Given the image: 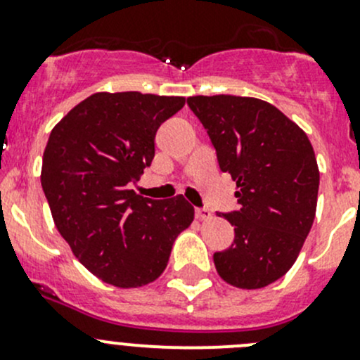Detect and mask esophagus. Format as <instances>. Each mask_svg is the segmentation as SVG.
I'll return each mask as SVG.
<instances>
[{"label": "esophagus", "instance_id": "obj_1", "mask_svg": "<svg viewBox=\"0 0 360 360\" xmlns=\"http://www.w3.org/2000/svg\"><path fill=\"white\" fill-rule=\"evenodd\" d=\"M210 216H212V212H210L209 209H197V217L200 221H207L210 219Z\"/></svg>", "mask_w": 360, "mask_h": 360}]
</instances>
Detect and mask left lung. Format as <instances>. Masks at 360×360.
<instances>
[{
    "instance_id": "8db88e82",
    "label": "left lung",
    "mask_w": 360,
    "mask_h": 360,
    "mask_svg": "<svg viewBox=\"0 0 360 360\" xmlns=\"http://www.w3.org/2000/svg\"><path fill=\"white\" fill-rule=\"evenodd\" d=\"M188 106L237 183L240 209L223 214L235 240L214 254L217 274L238 289L266 288L291 270L314 224L321 176L310 139L256 97L193 96Z\"/></svg>"
}]
</instances>
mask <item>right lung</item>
I'll use <instances>...</instances> for the list:
<instances>
[{
  "mask_svg": "<svg viewBox=\"0 0 360 360\" xmlns=\"http://www.w3.org/2000/svg\"><path fill=\"white\" fill-rule=\"evenodd\" d=\"M184 97L97 92L52 129L41 186L57 230L92 275L120 289L157 281L174 240L195 217L183 197L150 200L129 190L155 157L158 127Z\"/></svg>",
  "mask_w": 360,
  "mask_h": 360,
  "instance_id": "add662e5",
  "label": "right lung"
}]
</instances>
